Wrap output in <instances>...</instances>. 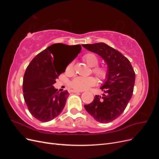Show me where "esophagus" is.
Returning a JSON list of instances; mask_svg holds the SVG:
<instances>
[{
  "label": "esophagus",
  "mask_w": 159,
  "mask_h": 159,
  "mask_svg": "<svg viewBox=\"0 0 159 159\" xmlns=\"http://www.w3.org/2000/svg\"><path fill=\"white\" fill-rule=\"evenodd\" d=\"M71 92L72 93H80L81 92V91H75V90H71Z\"/></svg>",
  "instance_id": "obj_1"
}]
</instances>
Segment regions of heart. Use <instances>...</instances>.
<instances>
[{
	"label": "heart",
	"mask_w": 159,
	"mask_h": 159,
	"mask_svg": "<svg viewBox=\"0 0 159 159\" xmlns=\"http://www.w3.org/2000/svg\"><path fill=\"white\" fill-rule=\"evenodd\" d=\"M84 60L90 67H93L92 71L100 79H105L107 75V70L103 67L97 66L99 63L98 56L93 53H88L84 56ZM67 73L71 74L74 71V62H70L66 68ZM96 80L92 76L90 77H77L71 80L69 85L71 88L77 91H84L88 89L95 84Z\"/></svg>",
	"instance_id": "heart-1"
}]
</instances>
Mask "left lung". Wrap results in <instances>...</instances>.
<instances>
[{
  "label": "left lung",
  "mask_w": 159,
  "mask_h": 159,
  "mask_svg": "<svg viewBox=\"0 0 159 159\" xmlns=\"http://www.w3.org/2000/svg\"><path fill=\"white\" fill-rule=\"evenodd\" d=\"M82 46L102 57L108 68L107 80L100 88L103 93L95 95L93 102L84 107L97 121L111 122L121 115L132 97L135 73L125 56L105 43Z\"/></svg>",
  "instance_id": "left-lung-1"
}]
</instances>
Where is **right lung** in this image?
I'll use <instances>...</instances> for the list:
<instances>
[{
	"label": "right lung",
	"instance_id": "right-lung-1",
	"mask_svg": "<svg viewBox=\"0 0 159 159\" xmlns=\"http://www.w3.org/2000/svg\"><path fill=\"white\" fill-rule=\"evenodd\" d=\"M81 50L80 44H52L36 55L28 66L23 78L24 99L30 113L40 121H50L63 110L69 93L67 90L59 92L53 84ZM69 52H74V56L62 64L59 56Z\"/></svg>",
	"mask_w": 159,
	"mask_h": 159
}]
</instances>
